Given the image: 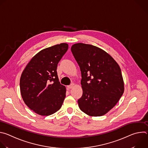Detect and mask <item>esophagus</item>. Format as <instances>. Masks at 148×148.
<instances>
[{
    "label": "esophagus",
    "instance_id": "obj_1",
    "mask_svg": "<svg viewBox=\"0 0 148 148\" xmlns=\"http://www.w3.org/2000/svg\"><path fill=\"white\" fill-rule=\"evenodd\" d=\"M74 86H75V84H74V83H72V84H71V85L67 87H68L69 89H71V88H73Z\"/></svg>",
    "mask_w": 148,
    "mask_h": 148
}]
</instances>
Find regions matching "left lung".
<instances>
[{"mask_svg": "<svg viewBox=\"0 0 148 148\" xmlns=\"http://www.w3.org/2000/svg\"><path fill=\"white\" fill-rule=\"evenodd\" d=\"M71 50L81 72L82 95L78 100L79 109L91 116L106 114L124 92L119 65L106 51L91 45L76 43Z\"/></svg>", "mask_w": 148, "mask_h": 148, "instance_id": "1", "label": "left lung"}]
</instances>
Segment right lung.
<instances>
[{
	"label": "right lung",
	"mask_w": 148,
	"mask_h": 148,
	"mask_svg": "<svg viewBox=\"0 0 148 148\" xmlns=\"http://www.w3.org/2000/svg\"><path fill=\"white\" fill-rule=\"evenodd\" d=\"M68 48V44L61 43L41 50L30 60L21 75L23 100L40 115L53 114L64 102L66 88L59 81L57 67Z\"/></svg>",
	"instance_id": "right-lung-1"
}]
</instances>
